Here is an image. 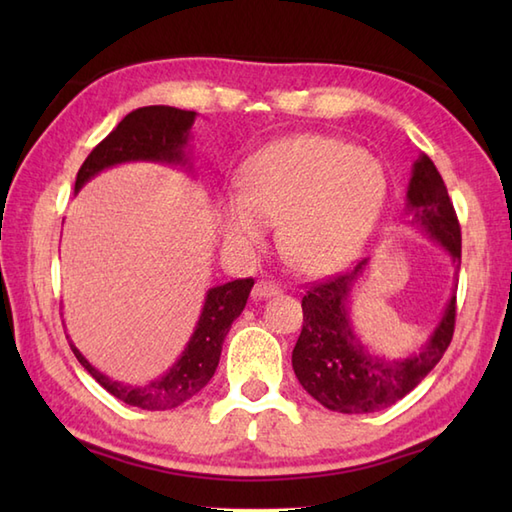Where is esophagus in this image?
I'll return each mask as SVG.
<instances>
[{
  "label": "esophagus",
  "mask_w": 512,
  "mask_h": 512,
  "mask_svg": "<svg viewBox=\"0 0 512 512\" xmlns=\"http://www.w3.org/2000/svg\"><path fill=\"white\" fill-rule=\"evenodd\" d=\"M275 295H279V286L273 284V281H268V279H259L257 284H255V288H253V299L255 301L257 299L275 297Z\"/></svg>",
  "instance_id": "34e87169"
}]
</instances>
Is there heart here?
<instances>
[{
	"mask_svg": "<svg viewBox=\"0 0 512 512\" xmlns=\"http://www.w3.org/2000/svg\"><path fill=\"white\" fill-rule=\"evenodd\" d=\"M239 193L220 206L226 244L253 248L281 222V248L308 275L350 264L387 200L383 165L339 138L299 134L275 140L239 169Z\"/></svg>",
	"mask_w": 512,
	"mask_h": 512,
	"instance_id": "1",
	"label": "heart"
}]
</instances>
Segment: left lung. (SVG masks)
Returning <instances> with one entry per match:
<instances>
[{
  "mask_svg": "<svg viewBox=\"0 0 512 512\" xmlns=\"http://www.w3.org/2000/svg\"><path fill=\"white\" fill-rule=\"evenodd\" d=\"M409 224L438 242L460 264L462 235L444 180L427 154L411 169L407 187ZM369 259L352 273L314 284L301 299L303 328L292 350V369L308 394L339 413H372L405 398L433 367L453 339L455 295L420 352L387 358L369 352L350 321L352 288Z\"/></svg>",
  "mask_w": 512,
  "mask_h": 512,
  "instance_id": "1",
  "label": "left lung"
}]
</instances>
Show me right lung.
Returning <instances> with one entry per match:
<instances>
[{"label": "right lung", "mask_w": 512, "mask_h": 512, "mask_svg": "<svg viewBox=\"0 0 512 512\" xmlns=\"http://www.w3.org/2000/svg\"><path fill=\"white\" fill-rule=\"evenodd\" d=\"M195 116H198L195 112L169 105H149L129 112L114 132L105 136L85 158L76 173L74 193H79L83 184L92 180L96 173L123 165V162H160V165L191 169L187 147ZM253 284L255 281L248 277L209 288L198 325H195L184 352L165 374L149 380L147 385H125L121 380L105 376L72 341L70 347L76 361L118 400L147 411L173 409L193 398L213 378L217 363H220L222 343L233 321L242 314Z\"/></svg>", "instance_id": "add662e5"}]
</instances>
